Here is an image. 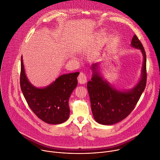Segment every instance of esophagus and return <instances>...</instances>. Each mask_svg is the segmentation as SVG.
I'll return each mask as SVG.
<instances>
[{"instance_id": "obj_1", "label": "esophagus", "mask_w": 160, "mask_h": 160, "mask_svg": "<svg viewBox=\"0 0 160 160\" xmlns=\"http://www.w3.org/2000/svg\"><path fill=\"white\" fill-rule=\"evenodd\" d=\"M78 79L79 83H80V84H84L87 81V76H86L85 73H84L83 72L80 73V74L79 75V76L78 78Z\"/></svg>"}]
</instances>
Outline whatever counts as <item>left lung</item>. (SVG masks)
Here are the masks:
<instances>
[{
	"label": "left lung",
	"instance_id": "8db88e82",
	"mask_svg": "<svg viewBox=\"0 0 160 160\" xmlns=\"http://www.w3.org/2000/svg\"><path fill=\"white\" fill-rule=\"evenodd\" d=\"M131 45L141 51L143 62L142 77L137 86L128 91H119L103 79L97 70V63L92 65L93 76L87 83L92 111L97 122L103 125H113L126 118L132 111L145 90L147 82L146 54L144 48L136 34Z\"/></svg>",
	"mask_w": 160,
	"mask_h": 160
}]
</instances>
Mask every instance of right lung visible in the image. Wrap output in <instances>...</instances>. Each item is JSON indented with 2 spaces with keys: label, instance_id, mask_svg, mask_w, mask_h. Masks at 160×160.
Returning a JSON list of instances; mask_svg holds the SVG:
<instances>
[{
  "label": "right lung",
  "instance_id": "add662e5",
  "mask_svg": "<svg viewBox=\"0 0 160 160\" xmlns=\"http://www.w3.org/2000/svg\"><path fill=\"white\" fill-rule=\"evenodd\" d=\"M79 74L75 72L61 75L47 87L36 88L26 77L21 57L20 83L23 95L34 113L49 124H61L68 118V100L77 87Z\"/></svg>",
  "mask_w": 160,
  "mask_h": 160
}]
</instances>
